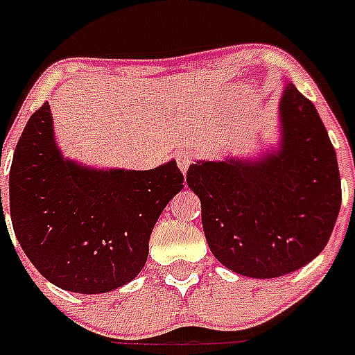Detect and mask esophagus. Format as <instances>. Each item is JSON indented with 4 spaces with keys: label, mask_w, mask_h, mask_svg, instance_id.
Wrapping results in <instances>:
<instances>
[{
    "label": "esophagus",
    "mask_w": 355,
    "mask_h": 355,
    "mask_svg": "<svg viewBox=\"0 0 355 355\" xmlns=\"http://www.w3.org/2000/svg\"><path fill=\"white\" fill-rule=\"evenodd\" d=\"M193 160H195V153H193V150L184 149V150H180V153H178V155H177V164H178V167H180V171H182V173L188 171V167L191 166V164H193Z\"/></svg>",
    "instance_id": "34e87169"
}]
</instances>
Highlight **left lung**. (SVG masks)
Masks as SVG:
<instances>
[{"label": "left lung", "instance_id": "8db88e82", "mask_svg": "<svg viewBox=\"0 0 355 355\" xmlns=\"http://www.w3.org/2000/svg\"><path fill=\"white\" fill-rule=\"evenodd\" d=\"M282 149L261 162H197L186 182L200 199L211 254L250 278L309 263L341 208L336 149L313 103L289 83L280 101Z\"/></svg>", "mask_w": 355, "mask_h": 355}]
</instances>
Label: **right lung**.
<instances>
[{
    "label": "right lung",
    "mask_w": 355,
    "mask_h": 355,
    "mask_svg": "<svg viewBox=\"0 0 355 355\" xmlns=\"http://www.w3.org/2000/svg\"><path fill=\"white\" fill-rule=\"evenodd\" d=\"M182 188L184 175L175 162L150 171H94L64 160L44 103L14 150L10 219L44 278L66 291L107 293L144 269L150 232Z\"/></svg>",
    "instance_id": "obj_1"
}]
</instances>
